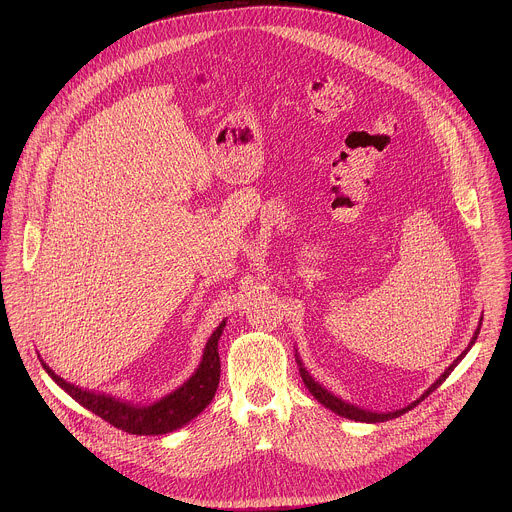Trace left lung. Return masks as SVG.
I'll use <instances>...</instances> for the list:
<instances>
[{
  "label": "left lung",
  "mask_w": 512,
  "mask_h": 512,
  "mask_svg": "<svg viewBox=\"0 0 512 512\" xmlns=\"http://www.w3.org/2000/svg\"><path fill=\"white\" fill-rule=\"evenodd\" d=\"M480 326H482V322H480ZM478 334H480V328H476V332H474V336H472V340H470V344H468V348L450 364V367L444 371V375L437 379L417 401H413L411 405H407V407H403V409H399V411H391V413H373V411H364V409H360V407H356V405H350V403H346V401H342L340 397H336V395H332V393H328L320 383H316L310 375H308V371L302 367V362H300V358H298V364H300V375H302V381H304V385L308 387V391L324 405V407H328V409H332L334 413H338V415H342V417H346V419H354V421H364V423H381V421H389V419H395V417H399V415H403V413H407L409 409H413L415 405H419L427 395H431L437 387H440L448 377H450V373L456 369V364L466 356V352L472 348V344L476 342V338H478Z\"/></svg>",
  "instance_id": "obj_1"
}]
</instances>
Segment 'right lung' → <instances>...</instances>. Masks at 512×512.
<instances>
[{
	"mask_svg": "<svg viewBox=\"0 0 512 512\" xmlns=\"http://www.w3.org/2000/svg\"><path fill=\"white\" fill-rule=\"evenodd\" d=\"M223 328L225 320L208 338L202 362L196 373L180 389L148 407L131 405L109 395L79 389L54 375L52 369L46 367V362H42V367L56 381V385H60L72 399L93 411L95 415H99L101 419L109 421L111 425L133 435H162L186 425L212 401L218 387V379H221L218 338H221Z\"/></svg>",
	"mask_w": 512,
	"mask_h": 512,
	"instance_id": "1",
	"label": "right lung"
}]
</instances>
